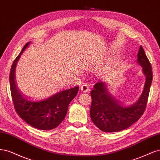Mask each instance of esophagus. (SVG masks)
<instances>
[{"label": "esophagus", "instance_id": "1", "mask_svg": "<svg viewBox=\"0 0 160 160\" xmlns=\"http://www.w3.org/2000/svg\"><path fill=\"white\" fill-rule=\"evenodd\" d=\"M80 90L82 91V92H86L88 91L89 90V85L88 84H82L81 86H80Z\"/></svg>", "mask_w": 160, "mask_h": 160}]
</instances>
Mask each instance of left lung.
<instances>
[{"label": "left lung", "instance_id": "left-lung-1", "mask_svg": "<svg viewBox=\"0 0 160 160\" xmlns=\"http://www.w3.org/2000/svg\"><path fill=\"white\" fill-rule=\"evenodd\" d=\"M138 63L142 67L146 76L143 92L134 104L125 106L114 98L106 88L105 82H98L90 92L92 104L91 120L100 130L105 132H116L125 130L137 122L146 110L152 82L150 62L142 46L138 53Z\"/></svg>", "mask_w": 160, "mask_h": 160}]
</instances>
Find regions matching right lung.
Segmentation results:
<instances>
[{
  "mask_svg": "<svg viewBox=\"0 0 160 160\" xmlns=\"http://www.w3.org/2000/svg\"><path fill=\"white\" fill-rule=\"evenodd\" d=\"M30 42L24 45L21 52L13 62L9 80L13 104L18 116L31 126L50 130L58 126L64 119L70 102L78 94L79 86L59 91L42 99L24 97L19 92L15 80V69L20 56Z\"/></svg>",
  "mask_w": 160,
  "mask_h": 160,
  "instance_id": "obj_1",
  "label": "right lung"
}]
</instances>
